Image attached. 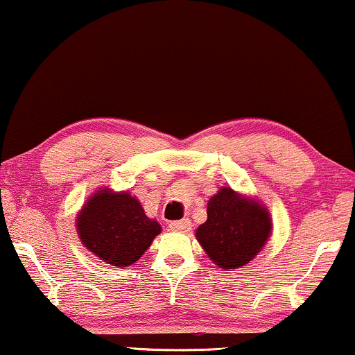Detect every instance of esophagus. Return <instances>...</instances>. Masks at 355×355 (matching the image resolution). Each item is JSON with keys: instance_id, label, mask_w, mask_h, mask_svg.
Returning <instances> with one entry per match:
<instances>
[{"instance_id": "esophagus-1", "label": "esophagus", "mask_w": 355, "mask_h": 355, "mask_svg": "<svg viewBox=\"0 0 355 355\" xmlns=\"http://www.w3.org/2000/svg\"><path fill=\"white\" fill-rule=\"evenodd\" d=\"M171 230L174 232H189L191 230V220L189 218H181V220H174L169 224Z\"/></svg>"}]
</instances>
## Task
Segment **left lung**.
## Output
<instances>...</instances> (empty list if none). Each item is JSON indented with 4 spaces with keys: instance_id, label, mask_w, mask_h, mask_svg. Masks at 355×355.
Masks as SVG:
<instances>
[{
    "instance_id": "1",
    "label": "left lung",
    "mask_w": 355,
    "mask_h": 355,
    "mask_svg": "<svg viewBox=\"0 0 355 355\" xmlns=\"http://www.w3.org/2000/svg\"><path fill=\"white\" fill-rule=\"evenodd\" d=\"M271 218L263 204L222 187L209 199L207 220L196 230L214 263L235 270L252 261L268 242Z\"/></svg>"
}]
</instances>
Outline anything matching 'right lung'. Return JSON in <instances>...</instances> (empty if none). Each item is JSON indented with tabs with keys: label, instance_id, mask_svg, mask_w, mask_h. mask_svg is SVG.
Returning <instances> with one entry per match:
<instances>
[{
	"label": "right lung",
	"instance_id": "right-lung-1",
	"mask_svg": "<svg viewBox=\"0 0 355 355\" xmlns=\"http://www.w3.org/2000/svg\"><path fill=\"white\" fill-rule=\"evenodd\" d=\"M76 227L80 242L113 266L138 261L161 232V225L144 214L137 198L107 187L89 198L77 214Z\"/></svg>",
	"mask_w": 355,
	"mask_h": 355
}]
</instances>
